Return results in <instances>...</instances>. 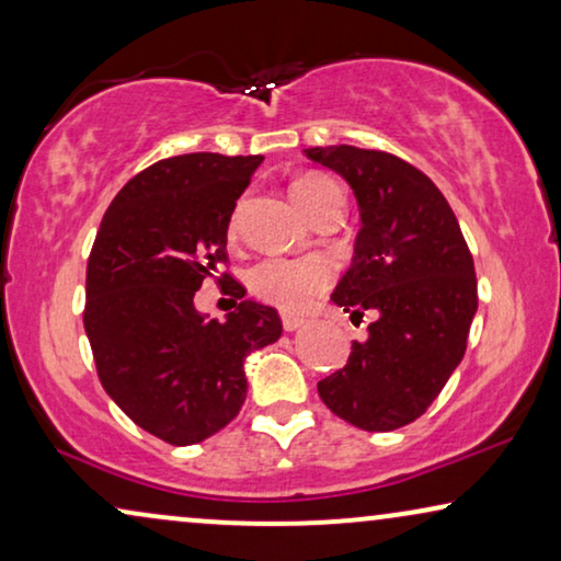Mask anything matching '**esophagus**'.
Masks as SVG:
<instances>
[{
    "label": "esophagus",
    "mask_w": 561,
    "mask_h": 561,
    "mask_svg": "<svg viewBox=\"0 0 561 561\" xmlns=\"http://www.w3.org/2000/svg\"><path fill=\"white\" fill-rule=\"evenodd\" d=\"M302 323H305L302 316H289V313L282 316V325H285V331H297Z\"/></svg>",
    "instance_id": "esophagus-1"
}]
</instances>
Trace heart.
I'll return each instance as SVG.
<instances>
[{"instance_id": "obj_1", "label": "heart", "mask_w": 561, "mask_h": 561, "mask_svg": "<svg viewBox=\"0 0 561 561\" xmlns=\"http://www.w3.org/2000/svg\"><path fill=\"white\" fill-rule=\"evenodd\" d=\"M293 198L305 215L313 217L316 211L342 202L339 183L323 173H308L293 183ZM331 264L321 256L282 259L268 256L248 268V287L251 293L274 308L287 313H300L329 287Z\"/></svg>"}]
</instances>
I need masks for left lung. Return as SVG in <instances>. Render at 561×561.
I'll return each mask as SVG.
<instances>
[{
  "label": "left lung",
  "instance_id": "left-lung-1",
  "mask_svg": "<svg viewBox=\"0 0 561 561\" xmlns=\"http://www.w3.org/2000/svg\"><path fill=\"white\" fill-rule=\"evenodd\" d=\"M313 162L350 183L363 228L331 300L373 316L342 370L318 382L333 414L367 432L422 416L466 352L477 272L450 204L422 170L380 150L310 147Z\"/></svg>",
  "mask_w": 561,
  "mask_h": 561
}]
</instances>
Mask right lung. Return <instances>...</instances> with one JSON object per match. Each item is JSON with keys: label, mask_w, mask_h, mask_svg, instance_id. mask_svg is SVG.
Masks as SVG:
<instances>
[{"label": "right lung", "mask_w": 561, "mask_h": 561, "mask_svg": "<svg viewBox=\"0 0 561 561\" xmlns=\"http://www.w3.org/2000/svg\"><path fill=\"white\" fill-rule=\"evenodd\" d=\"M261 154L191 152L150 165L103 215L88 259V333L105 393L170 445L202 443L245 401L243 363L282 336L268 305L243 300L219 323L194 308L202 282L228 264V225Z\"/></svg>", "instance_id": "add662e5"}]
</instances>
